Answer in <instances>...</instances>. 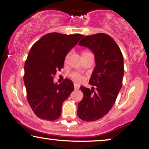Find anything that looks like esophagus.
Wrapping results in <instances>:
<instances>
[{
  "label": "esophagus",
  "mask_w": 149,
  "mask_h": 149,
  "mask_svg": "<svg viewBox=\"0 0 149 149\" xmlns=\"http://www.w3.org/2000/svg\"><path fill=\"white\" fill-rule=\"evenodd\" d=\"M74 87L75 90H77V89H79V85L78 84H76V83H74Z\"/></svg>",
  "instance_id": "1"
}]
</instances>
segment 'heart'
I'll return each instance as SVG.
<instances>
[{
	"label": "heart",
	"mask_w": 149,
	"mask_h": 149,
	"mask_svg": "<svg viewBox=\"0 0 149 149\" xmlns=\"http://www.w3.org/2000/svg\"><path fill=\"white\" fill-rule=\"evenodd\" d=\"M71 77L74 81H76L77 83H81L82 82L84 79V76L82 75L79 72H73L71 74Z\"/></svg>",
	"instance_id": "obj_1"
}]
</instances>
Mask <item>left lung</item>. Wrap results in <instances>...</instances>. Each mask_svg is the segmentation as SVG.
I'll return each instance as SVG.
<instances>
[{
  "mask_svg": "<svg viewBox=\"0 0 149 149\" xmlns=\"http://www.w3.org/2000/svg\"><path fill=\"white\" fill-rule=\"evenodd\" d=\"M79 45L91 50L95 66L89 84L96 91L81 86L83 97L78 104L77 115L85 121H94L107 115L112 109L122 87L123 57L115 40L109 35L97 33L87 36Z\"/></svg>",
  "mask_w": 149,
  "mask_h": 149,
  "instance_id": "obj_1",
  "label": "left lung"
}]
</instances>
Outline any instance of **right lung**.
<instances>
[{
  "mask_svg": "<svg viewBox=\"0 0 149 149\" xmlns=\"http://www.w3.org/2000/svg\"><path fill=\"white\" fill-rule=\"evenodd\" d=\"M83 37L80 34H47L32 45L24 65L27 100L40 119L54 121L61 115L62 104L74 90L72 81L58 85L54 77L64 67L68 52Z\"/></svg>",
  "mask_w": 149,
  "mask_h": 149,
  "instance_id": "1",
  "label": "right lung"
}]
</instances>
